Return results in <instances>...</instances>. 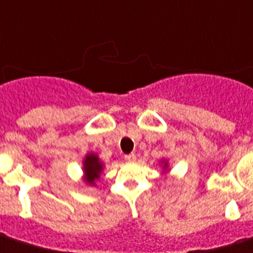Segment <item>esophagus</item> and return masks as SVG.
I'll use <instances>...</instances> for the list:
<instances>
[{"label": "esophagus", "instance_id": "obj_1", "mask_svg": "<svg viewBox=\"0 0 253 253\" xmlns=\"http://www.w3.org/2000/svg\"><path fill=\"white\" fill-rule=\"evenodd\" d=\"M135 154H128V155H125V159H126L127 162H134L135 161Z\"/></svg>", "mask_w": 253, "mask_h": 253}]
</instances>
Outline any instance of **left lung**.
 Instances as JSON below:
<instances>
[{
    "mask_svg": "<svg viewBox=\"0 0 253 253\" xmlns=\"http://www.w3.org/2000/svg\"><path fill=\"white\" fill-rule=\"evenodd\" d=\"M162 165H163V169H165V171H166V169H167V167H169V165H167V162L163 161V163H162Z\"/></svg>",
    "mask_w": 253,
    "mask_h": 253,
    "instance_id": "8db88e82",
    "label": "left lung"
}]
</instances>
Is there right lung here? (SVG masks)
<instances>
[{"instance_id": "add662e5", "label": "right lung", "mask_w": 253, "mask_h": 253, "mask_svg": "<svg viewBox=\"0 0 253 253\" xmlns=\"http://www.w3.org/2000/svg\"><path fill=\"white\" fill-rule=\"evenodd\" d=\"M103 171V163L99 161L96 154H87L84 161V179L87 184L94 186Z\"/></svg>"}]
</instances>
